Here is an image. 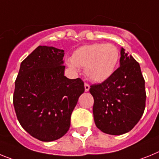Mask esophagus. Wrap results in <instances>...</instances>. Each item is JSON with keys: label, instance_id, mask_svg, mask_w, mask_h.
<instances>
[{"label": "esophagus", "instance_id": "1", "mask_svg": "<svg viewBox=\"0 0 159 159\" xmlns=\"http://www.w3.org/2000/svg\"><path fill=\"white\" fill-rule=\"evenodd\" d=\"M89 90V85L87 83H85V91L88 92Z\"/></svg>", "mask_w": 159, "mask_h": 159}]
</instances>
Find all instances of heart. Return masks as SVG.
I'll return each instance as SVG.
<instances>
[{"mask_svg":"<svg viewBox=\"0 0 159 159\" xmlns=\"http://www.w3.org/2000/svg\"><path fill=\"white\" fill-rule=\"evenodd\" d=\"M120 58L119 49L113 44L94 43L76 49L67 64L73 69H85L90 81L102 82L115 71Z\"/></svg>","mask_w":159,"mask_h":159,"instance_id":"1","label":"heart"}]
</instances>
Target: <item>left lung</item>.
<instances>
[{"label": "left lung", "mask_w": 159, "mask_h": 159, "mask_svg": "<svg viewBox=\"0 0 159 159\" xmlns=\"http://www.w3.org/2000/svg\"><path fill=\"white\" fill-rule=\"evenodd\" d=\"M95 125L103 133L121 135L134 127L146 106L145 80L140 66L121 49L120 67L100 84L90 85Z\"/></svg>", "instance_id": "obj_1"}]
</instances>
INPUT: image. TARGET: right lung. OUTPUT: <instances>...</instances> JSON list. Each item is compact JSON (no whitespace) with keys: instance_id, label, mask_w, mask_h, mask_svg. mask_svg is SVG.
Segmentation results:
<instances>
[{"instance_id":"right-lung-1","label":"right lung","mask_w":159,"mask_h":159,"mask_svg":"<svg viewBox=\"0 0 159 159\" xmlns=\"http://www.w3.org/2000/svg\"><path fill=\"white\" fill-rule=\"evenodd\" d=\"M64 54L63 49L39 45L22 61L15 81L16 118L26 132L42 142L67 133L72 112L85 91L81 78L64 75Z\"/></svg>"}]
</instances>
